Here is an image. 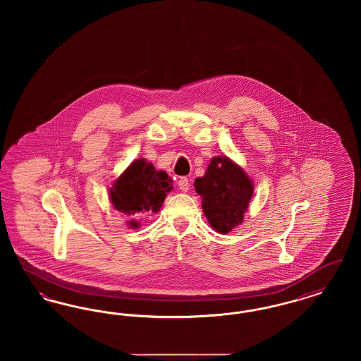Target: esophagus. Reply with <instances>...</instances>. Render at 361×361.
<instances>
[{
  "label": "esophagus",
  "mask_w": 361,
  "mask_h": 361,
  "mask_svg": "<svg viewBox=\"0 0 361 361\" xmlns=\"http://www.w3.org/2000/svg\"><path fill=\"white\" fill-rule=\"evenodd\" d=\"M178 188L181 192H187L189 189V180L187 177H180L178 180Z\"/></svg>",
  "instance_id": "obj_1"
}]
</instances>
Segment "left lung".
Wrapping results in <instances>:
<instances>
[{
    "label": "left lung",
    "mask_w": 361,
    "mask_h": 361,
    "mask_svg": "<svg viewBox=\"0 0 361 361\" xmlns=\"http://www.w3.org/2000/svg\"><path fill=\"white\" fill-rule=\"evenodd\" d=\"M202 196V208L209 226L227 234L243 222L253 196V183L234 161L226 155L214 157L203 177L193 183Z\"/></svg>",
    "instance_id": "obj_1"
}]
</instances>
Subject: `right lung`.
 I'll return each mask as SVG.
<instances>
[{
    "mask_svg": "<svg viewBox=\"0 0 361 361\" xmlns=\"http://www.w3.org/2000/svg\"><path fill=\"white\" fill-rule=\"evenodd\" d=\"M172 189V180L166 173L139 158L116 178L109 188V197L115 209L134 218L145 212L157 214ZM127 224L131 228L139 227L135 219Z\"/></svg>",
    "mask_w": 361,
    "mask_h": 361,
    "instance_id": "right-lung-1",
    "label": "right lung"
}]
</instances>
